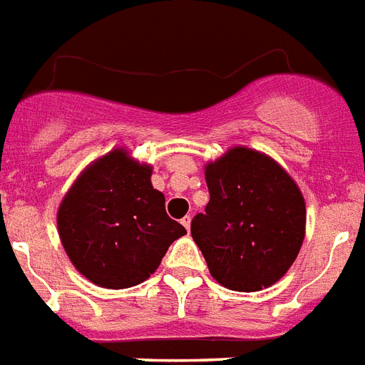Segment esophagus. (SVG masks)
I'll use <instances>...</instances> for the list:
<instances>
[{"label": "esophagus", "mask_w": 365, "mask_h": 365, "mask_svg": "<svg viewBox=\"0 0 365 365\" xmlns=\"http://www.w3.org/2000/svg\"><path fill=\"white\" fill-rule=\"evenodd\" d=\"M180 223H182V227L188 231V229H190V215H186V217L180 219Z\"/></svg>", "instance_id": "obj_1"}]
</instances>
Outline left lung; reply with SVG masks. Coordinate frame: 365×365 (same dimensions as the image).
Returning <instances> with one entry per match:
<instances>
[{
  "label": "left lung",
  "mask_w": 365,
  "mask_h": 365,
  "mask_svg": "<svg viewBox=\"0 0 365 365\" xmlns=\"http://www.w3.org/2000/svg\"><path fill=\"white\" fill-rule=\"evenodd\" d=\"M210 202L190 232L210 273L227 289L256 292L294 264L306 235L300 188L273 158L246 146L205 165Z\"/></svg>",
  "instance_id": "8db88e82"
}]
</instances>
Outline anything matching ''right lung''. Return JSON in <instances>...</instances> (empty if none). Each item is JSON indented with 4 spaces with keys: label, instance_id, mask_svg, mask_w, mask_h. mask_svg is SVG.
Returning <instances> with one entry per match:
<instances>
[{
    "label": "right lung",
    "instance_id": "obj_1",
    "mask_svg": "<svg viewBox=\"0 0 365 365\" xmlns=\"http://www.w3.org/2000/svg\"><path fill=\"white\" fill-rule=\"evenodd\" d=\"M61 245L81 275L103 289L140 284L186 229L165 212L152 165L115 148L92 161L57 210Z\"/></svg>",
    "mask_w": 365,
    "mask_h": 365
}]
</instances>
